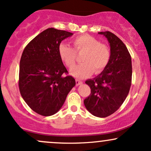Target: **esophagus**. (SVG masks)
Segmentation results:
<instances>
[{
  "label": "esophagus",
  "mask_w": 151,
  "mask_h": 151,
  "mask_svg": "<svg viewBox=\"0 0 151 151\" xmlns=\"http://www.w3.org/2000/svg\"><path fill=\"white\" fill-rule=\"evenodd\" d=\"M81 84H82V81L80 80H78V79H76V85L79 86L81 85Z\"/></svg>",
  "instance_id": "1"
}]
</instances>
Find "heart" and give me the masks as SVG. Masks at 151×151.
<instances>
[{
	"label": "heart",
	"mask_w": 151,
	"mask_h": 151,
	"mask_svg": "<svg viewBox=\"0 0 151 151\" xmlns=\"http://www.w3.org/2000/svg\"><path fill=\"white\" fill-rule=\"evenodd\" d=\"M73 48L61 43L58 47V54L62 61L71 69L76 62V52H84L81 58V65L71 70V74L79 79L89 77L93 71L99 74L108 65L111 58L110 49L106 45L99 43L98 40L89 35H81L72 40Z\"/></svg>",
	"instance_id": "heart-1"
}]
</instances>
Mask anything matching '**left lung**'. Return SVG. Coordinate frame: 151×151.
<instances>
[{
    "instance_id": "left-lung-1",
    "label": "left lung",
    "mask_w": 151,
    "mask_h": 151,
    "mask_svg": "<svg viewBox=\"0 0 151 151\" xmlns=\"http://www.w3.org/2000/svg\"><path fill=\"white\" fill-rule=\"evenodd\" d=\"M109 43L111 58L97 77L85 81L91 93L84 100L88 111L104 118L116 111L129 94L132 79L131 57L124 43L109 31L99 32Z\"/></svg>"
}]
</instances>
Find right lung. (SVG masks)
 Returning <instances> with one entry per match:
<instances>
[{
    "label": "right lung",
    "instance_id": "1",
    "mask_svg": "<svg viewBox=\"0 0 151 151\" xmlns=\"http://www.w3.org/2000/svg\"><path fill=\"white\" fill-rule=\"evenodd\" d=\"M73 33L48 28L36 36L23 50L20 62L19 89L22 97L35 112L49 116L62 108L75 86L58 54L63 40Z\"/></svg>",
    "mask_w": 151,
    "mask_h": 151
}]
</instances>
